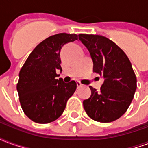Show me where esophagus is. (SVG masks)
<instances>
[{
	"mask_svg": "<svg viewBox=\"0 0 148 148\" xmlns=\"http://www.w3.org/2000/svg\"><path fill=\"white\" fill-rule=\"evenodd\" d=\"M82 86V84L80 82H77V88H80V87Z\"/></svg>",
	"mask_w": 148,
	"mask_h": 148,
	"instance_id": "esophagus-1",
	"label": "esophagus"
}]
</instances>
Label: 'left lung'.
Returning <instances> with one entry per match:
<instances>
[{
  "mask_svg": "<svg viewBox=\"0 0 148 148\" xmlns=\"http://www.w3.org/2000/svg\"><path fill=\"white\" fill-rule=\"evenodd\" d=\"M78 39L90 51L93 71L104 77L100 91L92 86L91 96L83 101L87 115L93 121L109 123L125 113L136 90V77L126 54L102 36L80 34Z\"/></svg>",
  "mask_w": 148,
  "mask_h": 148,
  "instance_id": "obj_1",
  "label": "left lung"
}]
</instances>
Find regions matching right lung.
Wrapping results in <instances>:
<instances>
[{"instance_id":"1","label":"right lung","mask_w":148,"mask_h":148,"mask_svg":"<svg viewBox=\"0 0 148 148\" xmlns=\"http://www.w3.org/2000/svg\"><path fill=\"white\" fill-rule=\"evenodd\" d=\"M77 39L76 34L67 33L47 38L36 47L21 68L16 86L19 99L25 115L34 122L47 124L57 120L75 92L76 82L57 79L56 71H62V47Z\"/></svg>"}]
</instances>
